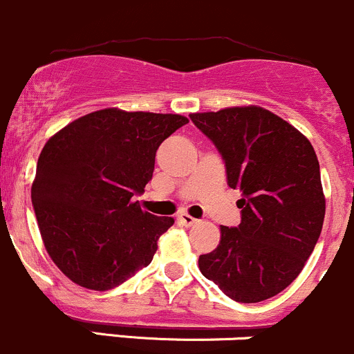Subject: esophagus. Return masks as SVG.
Segmentation results:
<instances>
[{"instance_id":"34e87169","label":"esophagus","mask_w":354,"mask_h":354,"mask_svg":"<svg viewBox=\"0 0 354 354\" xmlns=\"http://www.w3.org/2000/svg\"><path fill=\"white\" fill-rule=\"evenodd\" d=\"M178 218H180V221H181V224L187 225V227L195 225L196 222H198V221H196V218H193L192 215H188V214H180V215H178Z\"/></svg>"}]
</instances>
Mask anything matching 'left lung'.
Segmentation results:
<instances>
[{
	"label": "left lung",
	"instance_id": "obj_1",
	"mask_svg": "<svg viewBox=\"0 0 354 354\" xmlns=\"http://www.w3.org/2000/svg\"><path fill=\"white\" fill-rule=\"evenodd\" d=\"M241 189V224L221 227V243L200 271L241 304L271 299L292 283L322 230L326 198L314 147L295 127L259 106L189 115Z\"/></svg>",
	"mask_w": 354,
	"mask_h": 354
}]
</instances>
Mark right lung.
<instances>
[{"label": "right lung", "instance_id": "obj_1", "mask_svg": "<svg viewBox=\"0 0 354 354\" xmlns=\"http://www.w3.org/2000/svg\"><path fill=\"white\" fill-rule=\"evenodd\" d=\"M185 124L181 115L105 109L47 140L32 203L47 252L69 280L105 292L152 261L174 221L132 198L152 180L162 140Z\"/></svg>", "mask_w": 354, "mask_h": 354}]
</instances>
